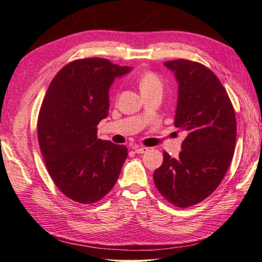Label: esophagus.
<instances>
[{
	"label": "esophagus",
	"mask_w": 262,
	"mask_h": 262,
	"mask_svg": "<svg viewBox=\"0 0 262 262\" xmlns=\"http://www.w3.org/2000/svg\"><path fill=\"white\" fill-rule=\"evenodd\" d=\"M148 151V148L145 146H135V153L137 154H143Z\"/></svg>",
	"instance_id": "obj_1"
}]
</instances>
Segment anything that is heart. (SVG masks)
Masks as SVG:
<instances>
[{"label":"heart","instance_id":"obj_1","mask_svg":"<svg viewBox=\"0 0 262 262\" xmlns=\"http://www.w3.org/2000/svg\"><path fill=\"white\" fill-rule=\"evenodd\" d=\"M137 83L142 94L152 91H162L163 82L161 77L152 71H146L137 77Z\"/></svg>","mask_w":262,"mask_h":262}]
</instances>
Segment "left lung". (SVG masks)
<instances>
[{"label":"left lung","mask_w":262,"mask_h":262,"mask_svg":"<svg viewBox=\"0 0 262 262\" xmlns=\"http://www.w3.org/2000/svg\"><path fill=\"white\" fill-rule=\"evenodd\" d=\"M164 65L179 83L174 126L187 137L179 158L163 153L153 178L170 204L187 208L203 202L223 180L235 148V111L219 77L205 65L188 59Z\"/></svg>","instance_id":"8db88e82"}]
</instances>
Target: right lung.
I'll return each mask as SVG.
<instances>
[{
    "label": "right lung",
    "mask_w": 262,
    "mask_h": 262,
    "mask_svg": "<svg viewBox=\"0 0 262 262\" xmlns=\"http://www.w3.org/2000/svg\"><path fill=\"white\" fill-rule=\"evenodd\" d=\"M129 66L92 57L66 64L48 86L38 116V142L59 191L91 205L107 194L128 155L125 145L101 141L97 126L109 113V88Z\"/></svg>",
    "instance_id": "1"
}]
</instances>
